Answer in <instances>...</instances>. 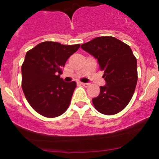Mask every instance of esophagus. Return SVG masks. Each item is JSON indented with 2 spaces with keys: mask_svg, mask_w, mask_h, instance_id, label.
I'll list each match as a JSON object with an SVG mask.
<instances>
[{
  "mask_svg": "<svg viewBox=\"0 0 159 159\" xmlns=\"http://www.w3.org/2000/svg\"><path fill=\"white\" fill-rule=\"evenodd\" d=\"M81 85H83L84 87H88L89 85H90V84H89V83H83V82H81Z\"/></svg>",
  "mask_w": 159,
  "mask_h": 159,
  "instance_id": "obj_1",
  "label": "esophagus"
}]
</instances>
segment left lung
Masks as SVG:
<instances>
[{
  "label": "left lung",
  "instance_id": "obj_1",
  "mask_svg": "<svg viewBox=\"0 0 159 159\" xmlns=\"http://www.w3.org/2000/svg\"><path fill=\"white\" fill-rule=\"evenodd\" d=\"M98 60L106 85L92 99L95 108L105 115L123 111L132 99L138 81L137 59L129 45L113 36H99L81 45Z\"/></svg>",
  "mask_w": 159,
  "mask_h": 159
}]
</instances>
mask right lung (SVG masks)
<instances>
[{"label":"right lung","mask_w":159,"mask_h":159,"mask_svg":"<svg viewBox=\"0 0 159 159\" xmlns=\"http://www.w3.org/2000/svg\"><path fill=\"white\" fill-rule=\"evenodd\" d=\"M79 48L80 44L43 42L27 52L21 66V87L38 114L54 118L68 109L76 82H64L61 75L68 58Z\"/></svg>","instance_id":"obj_1"}]
</instances>
